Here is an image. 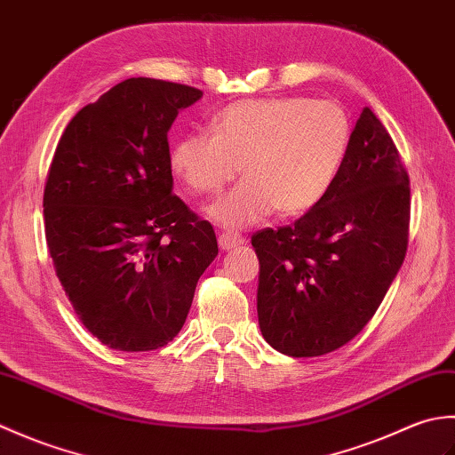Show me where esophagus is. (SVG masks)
Instances as JSON below:
<instances>
[{
	"label": "esophagus",
	"mask_w": 455,
	"mask_h": 455,
	"mask_svg": "<svg viewBox=\"0 0 455 455\" xmlns=\"http://www.w3.org/2000/svg\"><path fill=\"white\" fill-rule=\"evenodd\" d=\"M243 243H244V238L240 236V235H235V233H222L219 236V246L222 250H233V248L240 246Z\"/></svg>",
	"instance_id": "1"
}]
</instances>
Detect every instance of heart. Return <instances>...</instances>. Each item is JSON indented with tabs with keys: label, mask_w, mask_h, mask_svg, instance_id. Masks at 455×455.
I'll return each mask as SVG.
<instances>
[{
	"label": "heart",
	"mask_w": 455,
	"mask_h": 455,
	"mask_svg": "<svg viewBox=\"0 0 455 455\" xmlns=\"http://www.w3.org/2000/svg\"><path fill=\"white\" fill-rule=\"evenodd\" d=\"M350 119L334 101L308 98L244 100L222 109L211 134L189 132L172 147L170 168L191 196H212L244 181L209 207L212 220L246 228L277 211L315 209L340 176L350 148Z\"/></svg>",
	"instance_id": "heart-1"
}]
</instances>
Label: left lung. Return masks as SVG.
<instances>
[{
    "label": "left lung",
    "instance_id": "obj_1",
    "mask_svg": "<svg viewBox=\"0 0 455 455\" xmlns=\"http://www.w3.org/2000/svg\"><path fill=\"white\" fill-rule=\"evenodd\" d=\"M409 220V173L387 129L363 108L331 193L293 225L252 235L266 342L315 357L360 334L403 266Z\"/></svg>",
    "mask_w": 455,
    "mask_h": 455
}]
</instances>
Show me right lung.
I'll return each instance as SVG.
<instances>
[{
	"instance_id": "obj_1",
	"label": "right lung",
	"mask_w": 455,
	"mask_h": 455,
	"mask_svg": "<svg viewBox=\"0 0 455 455\" xmlns=\"http://www.w3.org/2000/svg\"><path fill=\"white\" fill-rule=\"evenodd\" d=\"M201 95L183 84L124 80L74 115L48 168L54 272L82 324L113 350L173 340L219 254L211 222L172 193L168 131Z\"/></svg>"
}]
</instances>
